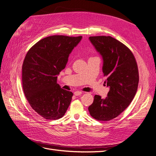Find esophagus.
<instances>
[{"mask_svg":"<svg viewBox=\"0 0 156 156\" xmlns=\"http://www.w3.org/2000/svg\"><path fill=\"white\" fill-rule=\"evenodd\" d=\"M81 94H82V92H81V91H76L74 92V95L75 96H80V95H81Z\"/></svg>","mask_w":156,"mask_h":156,"instance_id":"1","label":"esophagus"}]
</instances>
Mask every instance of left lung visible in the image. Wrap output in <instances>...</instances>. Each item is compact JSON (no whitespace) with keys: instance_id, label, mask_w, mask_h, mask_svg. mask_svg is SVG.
I'll return each mask as SVG.
<instances>
[{"instance_id":"left-lung-1","label":"left lung","mask_w":156,"mask_h":156,"mask_svg":"<svg viewBox=\"0 0 156 156\" xmlns=\"http://www.w3.org/2000/svg\"><path fill=\"white\" fill-rule=\"evenodd\" d=\"M89 40L103 60L105 83L109 88L105 98L94 96L88 107L90 115L100 121H108L123 112L137 90L139 72L131 51L111 36H90Z\"/></svg>"}]
</instances>
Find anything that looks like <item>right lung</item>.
Returning a JSON list of instances; mask_svg holds the SVG:
<instances>
[{"mask_svg": "<svg viewBox=\"0 0 156 156\" xmlns=\"http://www.w3.org/2000/svg\"><path fill=\"white\" fill-rule=\"evenodd\" d=\"M81 39L49 36L37 41L26 55L22 67L23 91L31 107L45 119H60L70 104L73 93L61 88L57 76Z\"/></svg>", "mask_w": 156, "mask_h": 156, "instance_id": "right-lung-1", "label": "right lung"}]
</instances>
